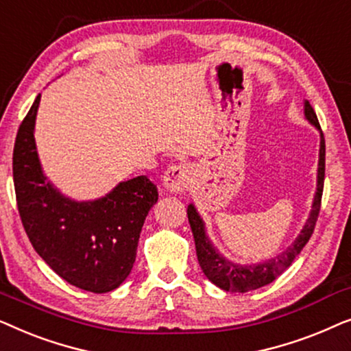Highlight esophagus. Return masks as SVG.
<instances>
[{"mask_svg":"<svg viewBox=\"0 0 351 351\" xmlns=\"http://www.w3.org/2000/svg\"><path fill=\"white\" fill-rule=\"evenodd\" d=\"M190 167L186 165H174L165 172L162 177V185L172 193H182L189 189L190 184Z\"/></svg>","mask_w":351,"mask_h":351,"instance_id":"obj_1","label":"esophagus"}]
</instances>
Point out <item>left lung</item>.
<instances>
[{
  "mask_svg": "<svg viewBox=\"0 0 351 351\" xmlns=\"http://www.w3.org/2000/svg\"><path fill=\"white\" fill-rule=\"evenodd\" d=\"M305 118L318 129L321 134V142H319V161H318V177H316V193L313 204H311V213L310 217L306 220L304 228L299 237L295 238V241L286 249L285 252H281L280 256L270 258L262 263H254V265H239V263H233L225 258L223 256L215 251L213 243L209 241L208 234H206L204 222L199 217L198 210L193 204L189 206L186 214H189V222L191 227V233L195 238V246H196V256H198V262L201 270L204 271V275L208 276L210 282H214L215 286L220 289L228 291V292H249L258 287L270 285L276 280L281 273L286 271V268L291 267V263L294 262V258L299 256L302 249L308 239L313 234L316 220H318L319 209H321V196H323L324 189V169H326V143H324V134L321 131V126L316 118V113L313 107H311L308 100H305Z\"/></svg>",
  "mask_w": 351,
  "mask_h": 351,
  "instance_id": "1",
  "label": "left lung"
}]
</instances>
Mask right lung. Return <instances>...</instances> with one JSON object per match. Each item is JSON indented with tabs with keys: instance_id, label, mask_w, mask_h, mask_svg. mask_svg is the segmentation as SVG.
Here are the masks:
<instances>
[{
	"instance_id": "add662e5",
	"label": "right lung",
	"mask_w": 351,
	"mask_h": 351,
	"mask_svg": "<svg viewBox=\"0 0 351 351\" xmlns=\"http://www.w3.org/2000/svg\"><path fill=\"white\" fill-rule=\"evenodd\" d=\"M41 94L17 131L12 176L19 214L32 246L70 285L104 294L121 285L136 262L148 210L158 201L147 176L121 182L94 201H73L43 174L35 143Z\"/></svg>"
}]
</instances>
